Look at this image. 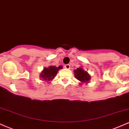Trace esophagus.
<instances>
[{
	"mask_svg": "<svg viewBox=\"0 0 129 129\" xmlns=\"http://www.w3.org/2000/svg\"><path fill=\"white\" fill-rule=\"evenodd\" d=\"M65 68L67 69H70V66L69 64H66V66H65Z\"/></svg>",
	"mask_w": 129,
	"mask_h": 129,
	"instance_id": "34e87169",
	"label": "esophagus"
}]
</instances>
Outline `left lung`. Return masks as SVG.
I'll list each match as a JSON object with an SVG mask.
<instances>
[{"instance_id":"8db88e82","label":"left lung","mask_w":129,"mask_h":129,"mask_svg":"<svg viewBox=\"0 0 129 129\" xmlns=\"http://www.w3.org/2000/svg\"><path fill=\"white\" fill-rule=\"evenodd\" d=\"M75 78L82 82H87L90 79V76L88 73L81 68H78L75 70Z\"/></svg>"}]
</instances>
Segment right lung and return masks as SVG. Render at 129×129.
<instances>
[{
  "instance_id": "obj_1",
  "label": "right lung",
  "mask_w": 129,
  "mask_h": 129,
  "mask_svg": "<svg viewBox=\"0 0 129 129\" xmlns=\"http://www.w3.org/2000/svg\"><path fill=\"white\" fill-rule=\"evenodd\" d=\"M62 68V67L61 66H59L58 67H56V66H51L48 68H45L40 76L44 81H51L56 76L59 70L61 69Z\"/></svg>"
}]
</instances>
